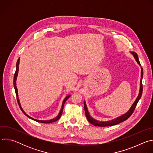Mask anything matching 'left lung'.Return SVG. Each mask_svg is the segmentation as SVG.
Listing matches in <instances>:
<instances>
[{"label":"left lung","mask_w":153,"mask_h":153,"mask_svg":"<svg viewBox=\"0 0 153 153\" xmlns=\"http://www.w3.org/2000/svg\"><path fill=\"white\" fill-rule=\"evenodd\" d=\"M131 53L134 57L135 58L136 62H137V63L140 65V66L141 67V65L140 63V62H139V58H138V56L137 54L135 53V52H130ZM143 68L141 67V78H140V90H139V95L137 96V97L136 98V100L134 101V102L133 103L132 106H131V108H129V110L125 114H122V116L117 117V118H115L113 120H108V121H105V122H101V121H99V120H97L94 119H93L90 115V113L88 111V108H87V106H86V103H85V101L83 102V103H84V109H85V115H86V117L87 118V119H88V120L93 125H95V126H113V125H117V124H119L126 120H127L131 116V114H133V113L134 112L135 108L136 107V105L139 102V100H140L141 96H142V91H143V86H142V79H143Z\"/></svg>","instance_id":"obj_1"}]
</instances>
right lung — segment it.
I'll return each mask as SVG.
<instances>
[{"mask_svg": "<svg viewBox=\"0 0 153 153\" xmlns=\"http://www.w3.org/2000/svg\"><path fill=\"white\" fill-rule=\"evenodd\" d=\"M19 60H20V58L18 59L17 60V62L16 63V72H15V74H14V90H15V92H16V96H17V102H18V104L19 105V107L20 108V110H22V111L24 114L25 116H27L28 117H29L30 119L34 120V121H36L37 122H40V123H52V122H54L56 121H57V120H59L60 119V117H61L62 114V112H63V106H64V104L65 103V102H66V100L70 97V95H68L66 97H65L64 99V100H63V102H62V108L60 109V112L58 114V115L55 117V118H53L51 120H37V119H33L32 117H31L30 116H29L28 114H27L25 111H24V110L22 109V108L21 106V105H20V101H19V97H18V91H17V86H16V80H17V75H18V72H19Z\"/></svg>", "mask_w": 153, "mask_h": 153, "instance_id": "obj_1", "label": "right lung"}]
</instances>
